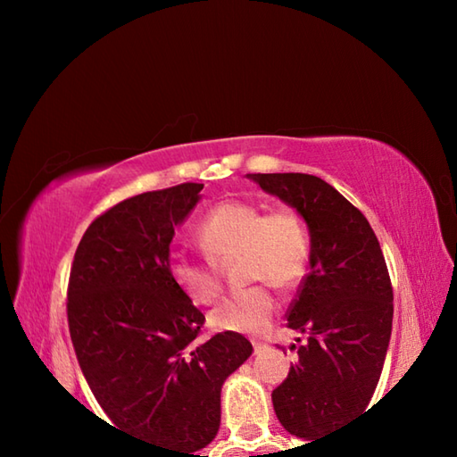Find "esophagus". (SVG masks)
<instances>
[{"mask_svg": "<svg viewBox=\"0 0 457 457\" xmlns=\"http://www.w3.org/2000/svg\"><path fill=\"white\" fill-rule=\"evenodd\" d=\"M252 345H253V353H262V351L268 349V345L262 343V340H253Z\"/></svg>", "mask_w": 457, "mask_h": 457, "instance_id": "1", "label": "esophagus"}]
</instances>
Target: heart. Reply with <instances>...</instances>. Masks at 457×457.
I'll use <instances>...</instances> for the list:
<instances>
[{
    "instance_id": "b5f03b06",
    "label": "heart",
    "mask_w": 457,
    "mask_h": 457,
    "mask_svg": "<svg viewBox=\"0 0 457 457\" xmlns=\"http://www.w3.org/2000/svg\"><path fill=\"white\" fill-rule=\"evenodd\" d=\"M197 242L212 262L173 256L169 274L191 303L213 304L221 292L215 264L239 256V274L256 282L231 294L210 316L213 328L260 332L276 312L270 284L292 290L304 280L312 258L311 234L304 220L288 207L264 212L253 201L223 199L215 204L197 228Z\"/></svg>"
}]
</instances>
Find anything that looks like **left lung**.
<instances>
[{
    "label": "left lung",
    "instance_id": "left-lung-1",
    "mask_svg": "<svg viewBox=\"0 0 457 457\" xmlns=\"http://www.w3.org/2000/svg\"><path fill=\"white\" fill-rule=\"evenodd\" d=\"M247 177L296 207L311 229V272L286 312V327L308 338L292 345L298 361L272 403L284 429L312 444L353 421L373 397L391 338L389 270L365 215L320 177Z\"/></svg>",
    "mask_w": 457,
    "mask_h": 457
}]
</instances>
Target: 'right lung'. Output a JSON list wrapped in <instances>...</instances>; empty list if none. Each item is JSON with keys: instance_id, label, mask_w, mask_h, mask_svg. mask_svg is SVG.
<instances>
[{"instance_id": "right-lung-1", "label": "right lung", "mask_w": 457, "mask_h": 457, "mask_svg": "<svg viewBox=\"0 0 457 457\" xmlns=\"http://www.w3.org/2000/svg\"><path fill=\"white\" fill-rule=\"evenodd\" d=\"M204 183L146 191L100 213L68 278L76 359L112 428L195 455L220 429V393L252 354L239 332L199 340L205 316L169 274L175 228Z\"/></svg>"}]
</instances>
